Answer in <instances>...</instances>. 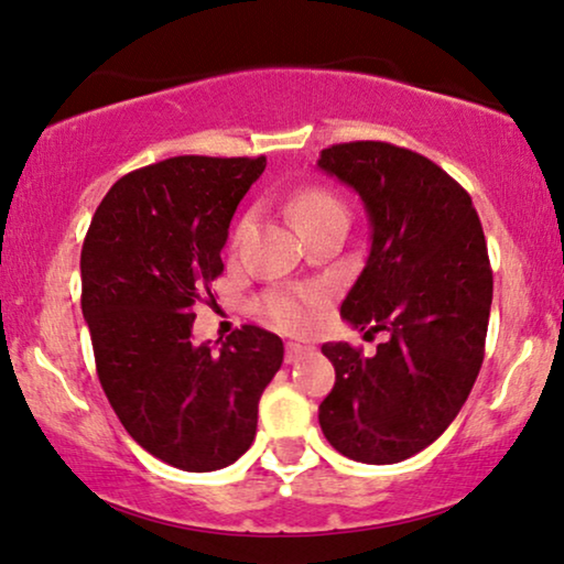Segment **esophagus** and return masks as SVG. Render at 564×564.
I'll return each instance as SVG.
<instances>
[{"mask_svg":"<svg viewBox=\"0 0 564 564\" xmlns=\"http://www.w3.org/2000/svg\"><path fill=\"white\" fill-rule=\"evenodd\" d=\"M304 352H306L304 345H299V343H286V364H296V360L302 358Z\"/></svg>","mask_w":564,"mask_h":564,"instance_id":"1","label":"esophagus"}]
</instances>
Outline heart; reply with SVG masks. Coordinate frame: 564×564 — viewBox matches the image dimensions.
<instances>
[{
  "label": "heart",
  "mask_w": 564,
  "mask_h": 564,
  "mask_svg": "<svg viewBox=\"0 0 564 564\" xmlns=\"http://www.w3.org/2000/svg\"><path fill=\"white\" fill-rule=\"evenodd\" d=\"M291 214H294L296 227H304V224L325 219V216L345 214V208L335 195H329L327 191H319V187H312V191H304L296 195L294 204H291ZM319 299H322L319 291H306V294H294V291H270L265 296V312L278 327L299 333V329H306L312 325V306L317 304Z\"/></svg>",
  "instance_id": "heart-1"
}]
</instances>
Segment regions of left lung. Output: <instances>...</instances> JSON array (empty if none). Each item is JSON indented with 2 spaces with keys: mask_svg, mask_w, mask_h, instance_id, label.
Wrapping results in <instances>:
<instances>
[{
  "mask_svg": "<svg viewBox=\"0 0 564 564\" xmlns=\"http://www.w3.org/2000/svg\"><path fill=\"white\" fill-rule=\"evenodd\" d=\"M317 167L352 187L371 250L340 314L373 356L325 343L335 387L319 404L329 446L364 464H397L459 415L485 358L492 270L469 193L438 164L384 141L322 149Z\"/></svg>",
  "mask_w": 564,
  "mask_h": 564,
  "instance_id": "obj_1",
  "label": "left lung"
}]
</instances>
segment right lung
Returning a JSON list of instances; mask_svg holds the SVG:
<instances>
[{
    "instance_id": "1",
    "label": "right lung",
    "mask_w": 564,
    "mask_h": 564,
    "mask_svg": "<svg viewBox=\"0 0 564 564\" xmlns=\"http://www.w3.org/2000/svg\"><path fill=\"white\" fill-rule=\"evenodd\" d=\"M265 156H172L133 170L97 206L82 245V314L110 408L141 448L185 471L235 464L283 364L281 337L245 325L193 343L239 200Z\"/></svg>"
}]
</instances>
